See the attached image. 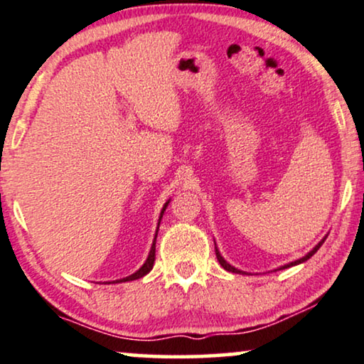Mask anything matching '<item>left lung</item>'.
Returning <instances> with one entry per match:
<instances>
[{"mask_svg": "<svg viewBox=\"0 0 364 364\" xmlns=\"http://www.w3.org/2000/svg\"><path fill=\"white\" fill-rule=\"evenodd\" d=\"M326 237H328V235H326ZM326 237H324L323 240H321V242H319L318 245H316V247L313 249V251L306 254L304 257L297 259V261H294V262H289V264H286V266H282V267H279V269H287V267H291V266H297V264H301V262H306V261H308V259H309L311 256H314V254L318 252V249L321 247V245H323V242H324V240H326ZM215 256H217V261H219V264H220V266H223V267L225 269V271H229V272H235V274H247V272H242V271H239V269H235L234 266H230V264H229L228 261H225V259H224L223 256H220L219 249H217V247H215Z\"/></svg>", "mask_w": 364, "mask_h": 364, "instance_id": "1", "label": "left lung"}]
</instances>
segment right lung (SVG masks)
Returning <instances> with one entry per match:
<instances>
[{
  "label": "right lung",
  "instance_id": "obj_1",
  "mask_svg": "<svg viewBox=\"0 0 364 364\" xmlns=\"http://www.w3.org/2000/svg\"><path fill=\"white\" fill-rule=\"evenodd\" d=\"M167 205H168V202H167V204L164 205L162 212H160V219H162V215H164V210L167 209ZM160 219H159V225H160ZM157 232H159V228H157ZM157 232H155V239H154L152 249H150V252H149V257H147V261L144 262V266H141V267H140L139 271H136V272H134V274H132V276H129V277H124V279H120V281H115V282H127V281H135V279H140V277H144L145 274H149V272L152 271V267H154V262H155V240H157Z\"/></svg>",
  "mask_w": 364,
  "mask_h": 364
}]
</instances>
